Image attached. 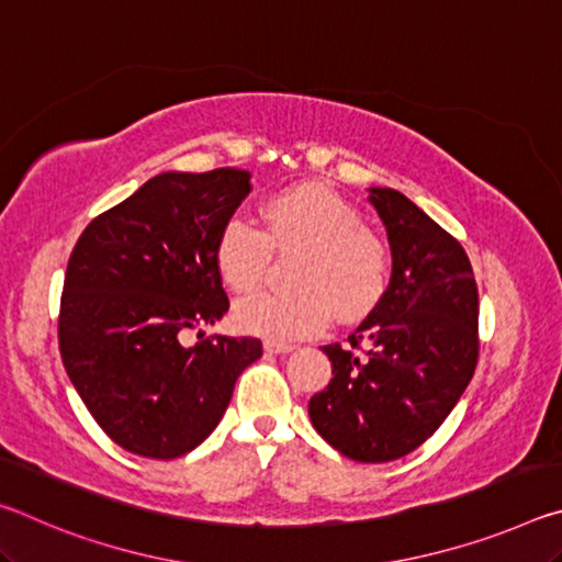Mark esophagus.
Masks as SVG:
<instances>
[{"mask_svg":"<svg viewBox=\"0 0 562 562\" xmlns=\"http://www.w3.org/2000/svg\"><path fill=\"white\" fill-rule=\"evenodd\" d=\"M262 347L268 355H288V351L294 349V345H290V341H280V339H265Z\"/></svg>","mask_w":562,"mask_h":562,"instance_id":"1","label":"esophagus"}]
</instances>
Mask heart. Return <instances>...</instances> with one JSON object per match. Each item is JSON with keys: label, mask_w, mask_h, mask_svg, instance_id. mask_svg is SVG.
<instances>
[{"label": "heart", "mask_w": 562, "mask_h": 562, "mask_svg": "<svg viewBox=\"0 0 562 562\" xmlns=\"http://www.w3.org/2000/svg\"><path fill=\"white\" fill-rule=\"evenodd\" d=\"M268 231L235 213L223 223L215 262L237 292L252 290L268 272L272 247H300L307 255L294 272L297 290H260L235 304L243 331L268 339L312 337L331 315L355 319L382 300L389 280V252L361 227L359 213L335 190L300 186L272 195L265 205Z\"/></svg>", "instance_id": "heart-1"}]
</instances>
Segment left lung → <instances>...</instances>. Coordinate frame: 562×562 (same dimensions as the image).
<instances>
[{"mask_svg":"<svg viewBox=\"0 0 562 562\" xmlns=\"http://www.w3.org/2000/svg\"><path fill=\"white\" fill-rule=\"evenodd\" d=\"M392 247V280L349 335L327 345L331 379L310 398L317 434L361 463L418 449L479 361V288L461 243L392 188H369Z\"/></svg>","mask_w":562,"mask_h":562,"instance_id":"left-lung-1","label":"left lung"}]
</instances>
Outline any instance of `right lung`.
Here are the masks:
<instances>
[{"label": "right lung", "mask_w": 562, "mask_h": 562, "mask_svg": "<svg viewBox=\"0 0 562 562\" xmlns=\"http://www.w3.org/2000/svg\"><path fill=\"white\" fill-rule=\"evenodd\" d=\"M250 173L168 170L87 225L64 278L59 349L66 374L111 441L178 459L221 424L237 376L262 357L255 337L180 345L231 302L215 262L223 223Z\"/></svg>", "instance_id": "obj_1"}]
</instances>
